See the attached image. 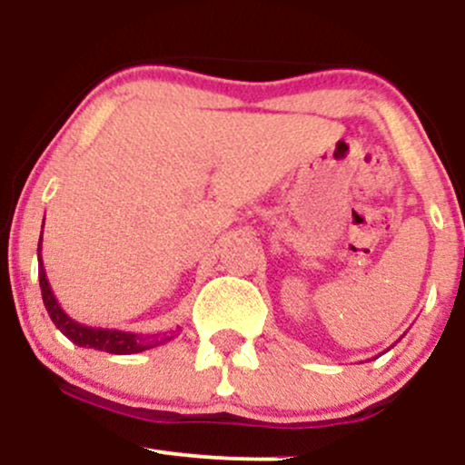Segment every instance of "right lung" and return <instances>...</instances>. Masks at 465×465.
Here are the masks:
<instances>
[{
    "instance_id": "right-lung-1",
    "label": "right lung",
    "mask_w": 465,
    "mask_h": 465,
    "mask_svg": "<svg viewBox=\"0 0 465 465\" xmlns=\"http://www.w3.org/2000/svg\"><path fill=\"white\" fill-rule=\"evenodd\" d=\"M43 242V232H41ZM41 242H38V285H41L43 293V304H45L49 318H52L56 329L63 332L67 340H71L75 346L80 348H95V351H106L111 354H134L150 351V348L161 346V343H167L169 340L176 337V331L173 332H158V335H136V332L119 331V329H95V326H86L69 318L64 313L63 307L58 304L56 296H54L52 287H49L45 267H43L41 259Z\"/></svg>"
}]
</instances>
